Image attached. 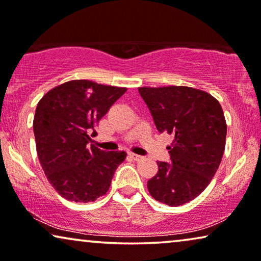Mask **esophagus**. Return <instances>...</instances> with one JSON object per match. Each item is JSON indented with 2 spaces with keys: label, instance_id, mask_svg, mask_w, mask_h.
Here are the masks:
<instances>
[{
  "label": "esophagus",
  "instance_id": "obj_1",
  "mask_svg": "<svg viewBox=\"0 0 261 261\" xmlns=\"http://www.w3.org/2000/svg\"><path fill=\"white\" fill-rule=\"evenodd\" d=\"M129 156H130L132 159L134 160V162H140V160L144 159V156L138 155V154H134V153H129Z\"/></svg>",
  "mask_w": 261,
  "mask_h": 261
}]
</instances>
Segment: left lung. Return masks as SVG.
<instances>
[{"label":"left lung","mask_w":261,"mask_h":261,"mask_svg":"<svg viewBox=\"0 0 261 261\" xmlns=\"http://www.w3.org/2000/svg\"><path fill=\"white\" fill-rule=\"evenodd\" d=\"M160 133L173 138L170 163L156 162L158 173L147 181L155 201L178 206L208 187L226 147L222 107L208 92L190 87L139 88Z\"/></svg>","instance_id":"1"}]
</instances>
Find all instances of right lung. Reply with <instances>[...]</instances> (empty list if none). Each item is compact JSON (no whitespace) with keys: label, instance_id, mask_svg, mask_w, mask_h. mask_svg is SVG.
I'll return each mask as SVG.
<instances>
[{"label":"right lung","instance_id":"right-lung-1","mask_svg":"<svg viewBox=\"0 0 261 261\" xmlns=\"http://www.w3.org/2000/svg\"><path fill=\"white\" fill-rule=\"evenodd\" d=\"M127 88L70 81L39 101L33 130L39 162L56 191L67 201L88 203L106 195L123 151L89 145V135Z\"/></svg>","mask_w":261,"mask_h":261}]
</instances>
